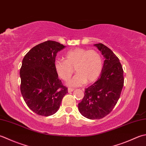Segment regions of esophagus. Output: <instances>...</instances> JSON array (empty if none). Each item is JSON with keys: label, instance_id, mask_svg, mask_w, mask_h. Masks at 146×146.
<instances>
[{"label": "esophagus", "instance_id": "1", "mask_svg": "<svg viewBox=\"0 0 146 146\" xmlns=\"http://www.w3.org/2000/svg\"><path fill=\"white\" fill-rule=\"evenodd\" d=\"M74 91V89H72V88H68V92L69 93H71V92H72Z\"/></svg>", "mask_w": 146, "mask_h": 146}]
</instances>
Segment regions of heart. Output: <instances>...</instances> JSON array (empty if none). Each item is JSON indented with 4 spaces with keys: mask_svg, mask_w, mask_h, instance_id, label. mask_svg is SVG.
<instances>
[{
    "mask_svg": "<svg viewBox=\"0 0 146 146\" xmlns=\"http://www.w3.org/2000/svg\"><path fill=\"white\" fill-rule=\"evenodd\" d=\"M103 65V58L99 52L82 48L70 50L65 53V60L57 58L54 62L56 74L65 81L70 78L75 69L76 75L68 82L72 87L96 81L102 72Z\"/></svg>",
    "mask_w": 146,
    "mask_h": 146,
    "instance_id": "heart-1",
    "label": "heart"
}]
</instances>
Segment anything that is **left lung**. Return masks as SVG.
<instances>
[{"label":"left lung","instance_id":"obj_1","mask_svg":"<svg viewBox=\"0 0 146 146\" xmlns=\"http://www.w3.org/2000/svg\"><path fill=\"white\" fill-rule=\"evenodd\" d=\"M94 45L105 58L102 72L97 81L85 89L84 96L78 104L82 115L91 120L102 118L113 110L124 83L123 70L117 56L102 43Z\"/></svg>","mask_w":146,"mask_h":146}]
</instances>
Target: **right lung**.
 Returning <instances> with one entry per match:
<instances>
[{"instance_id": "add662e5", "label": "right lung", "mask_w": 146, "mask_h": 146, "mask_svg": "<svg viewBox=\"0 0 146 146\" xmlns=\"http://www.w3.org/2000/svg\"><path fill=\"white\" fill-rule=\"evenodd\" d=\"M65 46L48 40L26 53L20 69L21 92L29 108L39 115H52L60 108L67 88L58 79L54 62Z\"/></svg>"}]
</instances>
